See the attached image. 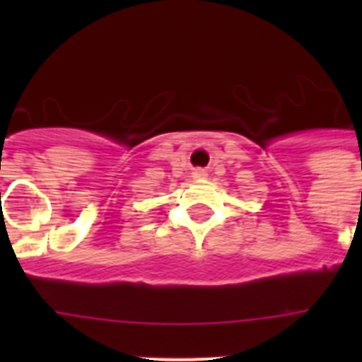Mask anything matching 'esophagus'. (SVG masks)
<instances>
[{"mask_svg": "<svg viewBox=\"0 0 362 362\" xmlns=\"http://www.w3.org/2000/svg\"><path fill=\"white\" fill-rule=\"evenodd\" d=\"M193 178H195V180H204V178H206V170L195 169L193 170Z\"/></svg>", "mask_w": 362, "mask_h": 362, "instance_id": "esophagus-1", "label": "esophagus"}]
</instances>
